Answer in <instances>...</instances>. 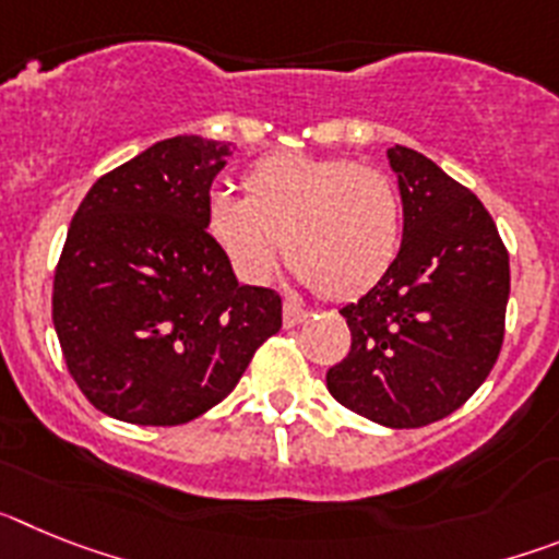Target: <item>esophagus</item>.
Wrapping results in <instances>:
<instances>
[{"instance_id":"34e87169","label":"esophagus","mask_w":559,"mask_h":559,"mask_svg":"<svg viewBox=\"0 0 559 559\" xmlns=\"http://www.w3.org/2000/svg\"><path fill=\"white\" fill-rule=\"evenodd\" d=\"M305 319H308V310H305L302 305L285 302V308H283V324H285V328H296V324H302Z\"/></svg>"}]
</instances>
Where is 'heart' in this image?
Instances as JSON below:
<instances>
[{"label":"heart","instance_id":"heart-1","mask_svg":"<svg viewBox=\"0 0 559 559\" xmlns=\"http://www.w3.org/2000/svg\"><path fill=\"white\" fill-rule=\"evenodd\" d=\"M243 190H212L204 201L206 235L243 283H269L285 249L319 294L355 299L397 260L403 204L378 167L276 153L246 173Z\"/></svg>","mask_w":559,"mask_h":559}]
</instances>
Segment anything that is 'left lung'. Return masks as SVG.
I'll list each match as a JSON object with an SVG mask.
<instances>
[{
	"instance_id": "obj_1",
	"label": "left lung",
	"mask_w": 559,
	"mask_h": 559,
	"mask_svg": "<svg viewBox=\"0 0 559 559\" xmlns=\"http://www.w3.org/2000/svg\"><path fill=\"white\" fill-rule=\"evenodd\" d=\"M403 201L397 260L358 302L353 333L328 372L341 406L386 428H419L456 412L490 374L503 341L510 254L467 187L412 147L386 151Z\"/></svg>"
}]
</instances>
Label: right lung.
<instances>
[{
	"label": "right lung",
	"mask_w": 559,
	"mask_h": 559,
	"mask_svg": "<svg viewBox=\"0 0 559 559\" xmlns=\"http://www.w3.org/2000/svg\"><path fill=\"white\" fill-rule=\"evenodd\" d=\"M231 142L173 136L106 173L78 206L52 324L88 403L133 426H181L237 386L283 328V299L240 285L204 229Z\"/></svg>",
	"instance_id": "right-lung-1"
}]
</instances>
